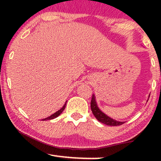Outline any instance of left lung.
Returning a JSON list of instances; mask_svg holds the SVG:
<instances>
[{
  "mask_svg": "<svg viewBox=\"0 0 161 161\" xmlns=\"http://www.w3.org/2000/svg\"><path fill=\"white\" fill-rule=\"evenodd\" d=\"M150 96V95H149ZM91 109L93 113L94 116H95L96 119L101 123H104L105 125H111V126H115V125H120L125 123V122L117 121L116 119H114L113 118L108 116L107 114H105L104 112L101 111V110L98 108L96 101V98L95 95H92V101H91Z\"/></svg>",
  "mask_w": 161,
  "mask_h": 161,
  "instance_id": "8db88e82",
  "label": "left lung"
}]
</instances>
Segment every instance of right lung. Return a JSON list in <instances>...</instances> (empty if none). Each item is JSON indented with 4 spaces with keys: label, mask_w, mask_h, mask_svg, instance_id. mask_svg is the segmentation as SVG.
<instances>
[{
    "label": "right lung",
    "mask_w": 161,
    "mask_h": 161,
    "mask_svg": "<svg viewBox=\"0 0 161 161\" xmlns=\"http://www.w3.org/2000/svg\"><path fill=\"white\" fill-rule=\"evenodd\" d=\"M66 102H67V101H66V103H65V104H64V106H63L62 108H60V110H57V111L56 113H54V114H53L52 115H51L50 116H48V117L45 118V119H42V120H49V119H54V118L57 117V116H58L59 115H60V114H61V113H62L63 111H64V109H65V108H66Z\"/></svg>",
    "instance_id": "right-lung-1"
}]
</instances>
